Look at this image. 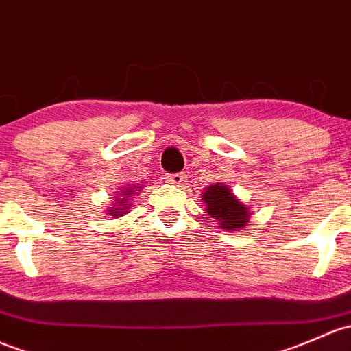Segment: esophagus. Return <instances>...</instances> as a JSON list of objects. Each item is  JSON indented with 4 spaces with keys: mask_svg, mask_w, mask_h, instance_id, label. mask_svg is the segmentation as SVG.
I'll list each match as a JSON object with an SVG mask.
<instances>
[{
    "mask_svg": "<svg viewBox=\"0 0 351 351\" xmlns=\"http://www.w3.org/2000/svg\"><path fill=\"white\" fill-rule=\"evenodd\" d=\"M165 180H166V183H169V185H175V186H182L183 183H185V176H183L182 173H173V175H166Z\"/></svg>",
    "mask_w": 351,
    "mask_h": 351,
    "instance_id": "1",
    "label": "esophagus"
}]
</instances>
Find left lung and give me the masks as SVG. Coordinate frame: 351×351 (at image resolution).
<instances>
[{
  "instance_id": "8db88e82",
  "label": "left lung",
  "mask_w": 351,
  "mask_h": 351,
  "mask_svg": "<svg viewBox=\"0 0 351 351\" xmlns=\"http://www.w3.org/2000/svg\"><path fill=\"white\" fill-rule=\"evenodd\" d=\"M202 198L206 204L208 215L213 219H219L222 228L237 230L249 220L250 213L247 206H243L223 183L205 188V193Z\"/></svg>"
}]
</instances>
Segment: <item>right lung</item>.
I'll return each instance as SVG.
<instances>
[{"label":"right lung","instance_id":"1","mask_svg":"<svg viewBox=\"0 0 351 351\" xmlns=\"http://www.w3.org/2000/svg\"><path fill=\"white\" fill-rule=\"evenodd\" d=\"M129 195H132V188L131 190H124L123 191V197L124 198H117V204H119V206H117V208H112V206H110V210H108L109 212V215H112V217H117V215H123V210H128V206H131L128 204V197Z\"/></svg>","mask_w":351,"mask_h":351}]
</instances>
